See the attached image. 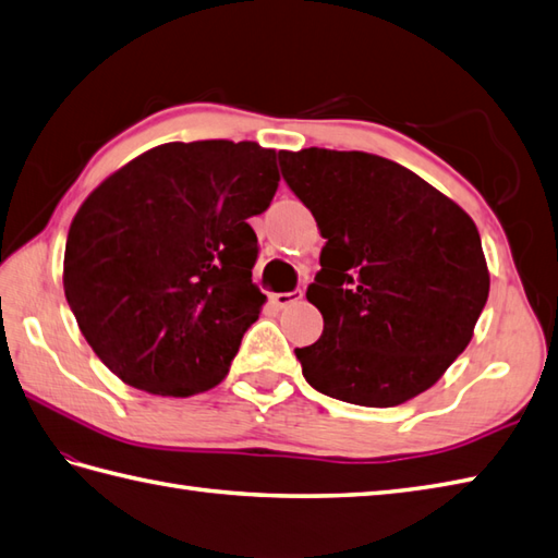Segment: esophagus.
Listing matches in <instances>:
<instances>
[{
  "label": "esophagus",
  "mask_w": 558,
  "mask_h": 558,
  "mask_svg": "<svg viewBox=\"0 0 558 558\" xmlns=\"http://www.w3.org/2000/svg\"><path fill=\"white\" fill-rule=\"evenodd\" d=\"M304 298V292L302 290H292V292H276V294H270V300H272V304L276 306H288V304H292V302H298V300H302Z\"/></svg>",
  "instance_id": "1"
}]
</instances>
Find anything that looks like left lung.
Here are the masks:
<instances>
[{"mask_svg": "<svg viewBox=\"0 0 558 558\" xmlns=\"http://www.w3.org/2000/svg\"><path fill=\"white\" fill-rule=\"evenodd\" d=\"M282 180L326 236L306 290L324 333L294 354L318 393L393 408L444 376L489 298L475 222L402 165L362 150H280Z\"/></svg>", "mask_w": 558, "mask_h": 558, "instance_id": "obj_1", "label": "left lung"}]
</instances>
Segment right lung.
Wrapping results in <instances>:
<instances>
[{"label":"right lung","mask_w":558,"mask_h":558,"mask_svg":"<svg viewBox=\"0 0 558 558\" xmlns=\"http://www.w3.org/2000/svg\"><path fill=\"white\" fill-rule=\"evenodd\" d=\"M280 182L254 141L165 144L108 177L78 208L64 294L83 338L124 384L186 398L220 384L266 294L248 218Z\"/></svg>","instance_id":"1"}]
</instances>
